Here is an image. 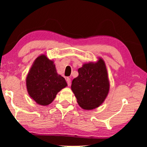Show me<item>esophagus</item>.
Here are the masks:
<instances>
[{"mask_svg":"<svg viewBox=\"0 0 147 147\" xmlns=\"http://www.w3.org/2000/svg\"><path fill=\"white\" fill-rule=\"evenodd\" d=\"M66 82H67L68 86H71V79H70V78H66Z\"/></svg>","mask_w":147,"mask_h":147,"instance_id":"obj_1","label":"esophagus"}]
</instances>
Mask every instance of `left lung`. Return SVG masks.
<instances>
[{"label":"left lung","mask_w":147,"mask_h":147,"mask_svg":"<svg viewBox=\"0 0 147 147\" xmlns=\"http://www.w3.org/2000/svg\"><path fill=\"white\" fill-rule=\"evenodd\" d=\"M79 75L71 83L78 104L84 110H93L101 105L110 90V82L105 62L98 57L96 62L83 64Z\"/></svg>","instance_id":"obj_1"}]
</instances>
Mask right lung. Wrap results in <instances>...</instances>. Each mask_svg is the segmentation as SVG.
<instances>
[{
	"instance_id": "add662e5",
	"label": "right lung",
	"mask_w": 147,
	"mask_h": 147,
	"mask_svg": "<svg viewBox=\"0 0 147 147\" xmlns=\"http://www.w3.org/2000/svg\"><path fill=\"white\" fill-rule=\"evenodd\" d=\"M26 86L28 94L36 103L47 106L67 84L57 74L53 60L43 54L34 61L26 78Z\"/></svg>"
}]
</instances>
